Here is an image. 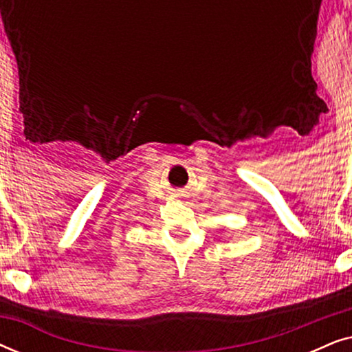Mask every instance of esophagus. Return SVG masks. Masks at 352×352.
Wrapping results in <instances>:
<instances>
[{
    "label": "esophagus",
    "instance_id": "obj_1",
    "mask_svg": "<svg viewBox=\"0 0 352 352\" xmlns=\"http://www.w3.org/2000/svg\"><path fill=\"white\" fill-rule=\"evenodd\" d=\"M175 197H184V192L177 190V192H175Z\"/></svg>",
    "mask_w": 352,
    "mask_h": 352
}]
</instances>
